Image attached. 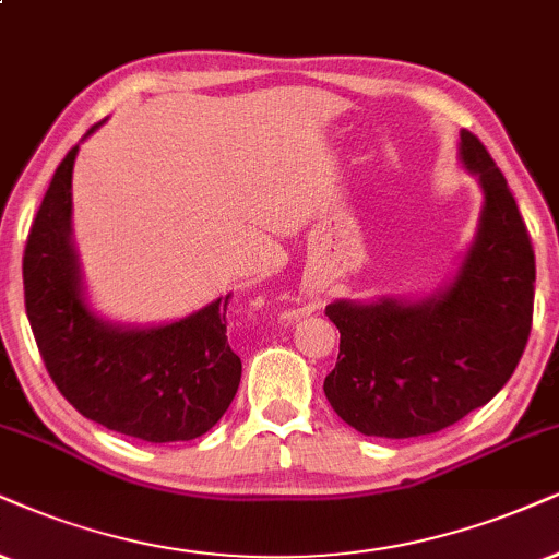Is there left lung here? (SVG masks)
<instances>
[{"label": "left lung", "instance_id": "1", "mask_svg": "<svg viewBox=\"0 0 559 559\" xmlns=\"http://www.w3.org/2000/svg\"><path fill=\"white\" fill-rule=\"evenodd\" d=\"M459 157L483 186L477 235L456 278L418 301H332L341 330L324 379L332 409L364 436L413 438L454 426L511 379L534 314V247L496 159L475 133Z\"/></svg>", "mask_w": 559, "mask_h": 559}]
</instances>
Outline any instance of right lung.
<instances>
[{"label":"right lung","mask_w":559,"mask_h":559,"mask_svg":"<svg viewBox=\"0 0 559 559\" xmlns=\"http://www.w3.org/2000/svg\"><path fill=\"white\" fill-rule=\"evenodd\" d=\"M76 152L56 167L23 255L25 312L46 369L72 407L116 433L150 443L203 436L242 377L227 341L231 294L159 328H118L92 312L72 245Z\"/></svg>","instance_id":"obj_1"}]
</instances>
